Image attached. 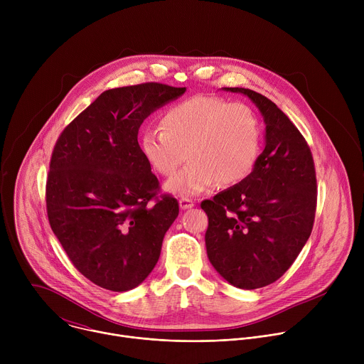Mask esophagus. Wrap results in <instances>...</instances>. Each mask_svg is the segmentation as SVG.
Wrapping results in <instances>:
<instances>
[{"label": "esophagus", "mask_w": 364, "mask_h": 364, "mask_svg": "<svg viewBox=\"0 0 364 364\" xmlns=\"http://www.w3.org/2000/svg\"><path fill=\"white\" fill-rule=\"evenodd\" d=\"M178 204H180V209L186 210V209H191V207L194 205V201L191 198H188V197H181L178 200Z\"/></svg>", "instance_id": "1"}]
</instances>
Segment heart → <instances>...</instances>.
Returning <instances> with one entry per match:
<instances>
[{"mask_svg":"<svg viewBox=\"0 0 364 364\" xmlns=\"http://www.w3.org/2000/svg\"><path fill=\"white\" fill-rule=\"evenodd\" d=\"M160 125L161 131L144 132L141 151L151 168L164 177L190 159L167 184V190L178 196L239 184L261 154V121L245 102L193 96L168 108Z\"/></svg>","mask_w":364,"mask_h":364,"instance_id":"obj_1","label":"heart"}]
</instances>
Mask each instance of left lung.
Returning a JSON list of instances; mask_svg holds the SVG:
<instances>
[{"instance_id":"8db88e82","label":"left lung","mask_w":364,"mask_h":364,"mask_svg":"<svg viewBox=\"0 0 364 364\" xmlns=\"http://www.w3.org/2000/svg\"><path fill=\"white\" fill-rule=\"evenodd\" d=\"M267 125L265 149L239 184L201 201L209 218L205 249L232 285L256 289L279 279L314 226L317 178L311 149L291 119L267 96L245 87Z\"/></svg>"}]
</instances>
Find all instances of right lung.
<instances>
[{"instance_id":"add662e5","label":"right lung","mask_w":364,"mask_h":364,"mask_svg":"<svg viewBox=\"0 0 364 364\" xmlns=\"http://www.w3.org/2000/svg\"><path fill=\"white\" fill-rule=\"evenodd\" d=\"M184 92L157 82L105 90L62 131L51 152L48 223L73 267L100 288L138 287L178 216V201L159 194L138 131Z\"/></svg>"}]
</instances>
